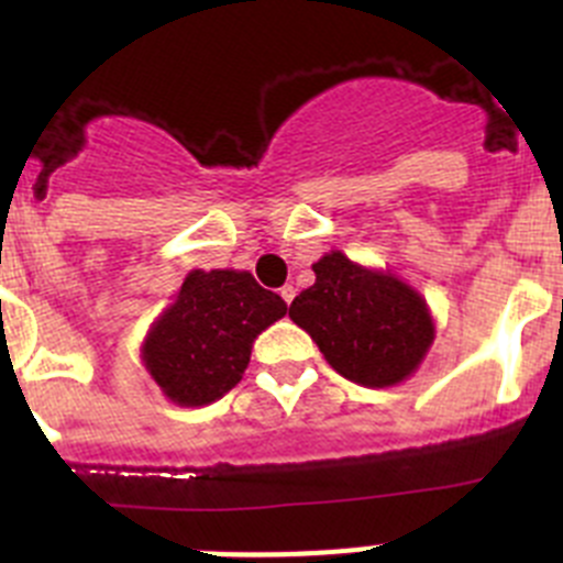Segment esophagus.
I'll use <instances>...</instances> for the list:
<instances>
[{
    "mask_svg": "<svg viewBox=\"0 0 563 563\" xmlns=\"http://www.w3.org/2000/svg\"><path fill=\"white\" fill-rule=\"evenodd\" d=\"M278 296L285 298L287 305H290L292 298H296V287H292V285H285V287H282V290H278Z\"/></svg>",
    "mask_w": 563,
    "mask_h": 563,
    "instance_id": "esophagus-1",
    "label": "esophagus"
}]
</instances>
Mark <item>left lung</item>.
Wrapping results in <instances>:
<instances>
[{"mask_svg":"<svg viewBox=\"0 0 563 563\" xmlns=\"http://www.w3.org/2000/svg\"><path fill=\"white\" fill-rule=\"evenodd\" d=\"M316 285L298 292L290 318L346 380L383 389L406 380L434 343L426 298L395 273L355 265L341 251L312 265Z\"/></svg>","mask_w":563,"mask_h":563,"instance_id":"obj_1","label":"left lung"}]
</instances>
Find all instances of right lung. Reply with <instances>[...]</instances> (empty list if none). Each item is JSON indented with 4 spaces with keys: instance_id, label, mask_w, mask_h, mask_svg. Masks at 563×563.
Masks as SVG:
<instances>
[{
    "instance_id": "1",
    "label": "right lung",
    "mask_w": 563,
    "mask_h": 563,
    "mask_svg": "<svg viewBox=\"0 0 563 563\" xmlns=\"http://www.w3.org/2000/svg\"><path fill=\"white\" fill-rule=\"evenodd\" d=\"M285 312L247 271H191L148 330L143 366L172 402L208 406L242 380L258 332Z\"/></svg>"
}]
</instances>
